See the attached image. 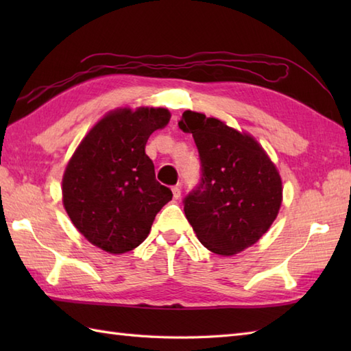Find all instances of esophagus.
I'll return each instance as SVG.
<instances>
[{
    "label": "esophagus",
    "instance_id": "34e87169",
    "mask_svg": "<svg viewBox=\"0 0 351 351\" xmlns=\"http://www.w3.org/2000/svg\"><path fill=\"white\" fill-rule=\"evenodd\" d=\"M171 191H173V197L175 199H180L181 197V187H180V185H175V187L171 189Z\"/></svg>",
    "mask_w": 351,
    "mask_h": 351
}]
</instances>
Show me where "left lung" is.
Wrapping results in <instances>:
<instances>
[{
  "label": "left lung",
  "instance_id": "8db88e82",
  "mask_svg": "<svg viewBox=\"0 0 351 351\" xmlns=\"http://www.w3.org/2000/svg\"><path fill=\"white\" fill-rule=\"evenodd\" d=\"M200 158L199 184L184 197V211L199 241L219 255H235L271 226L282 204V181L258 141L219 119L184 111Z\"/></svg>",
  "mask_w": 351,
  "mask_h": 351
}]
</instances>
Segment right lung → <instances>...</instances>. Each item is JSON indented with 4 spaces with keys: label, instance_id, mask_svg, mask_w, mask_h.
<instances>
[{
    "label": "right lung",
    "instance_id": "add662e5",
    "mask_svg": "<svg viewBox=\"0 0 351 351\" xmlns=\"http://www.w3.org/2000/svg\"><path fill=\"white\" fill-rule=\"evenodd\" d=\"M170 121L166 108H128L96 123L73 154L63 176V204L81 234L110 253L146 240L171 190L155 180L145 152L149 136Z\"/></svg>",
    "mask_w": 351,
    "mask_h": 351
}]
</instances>
